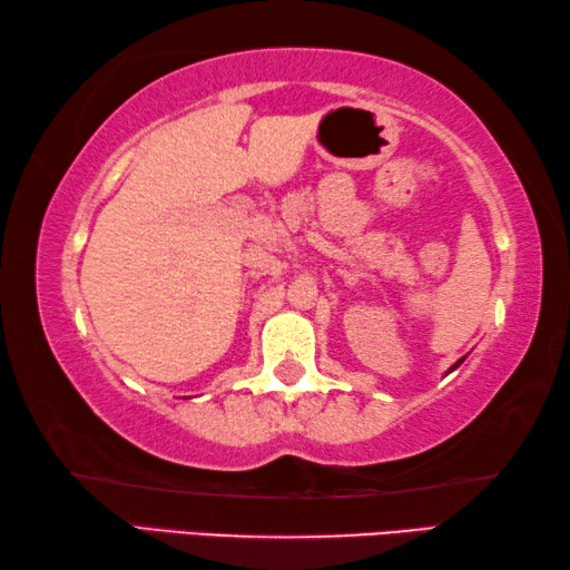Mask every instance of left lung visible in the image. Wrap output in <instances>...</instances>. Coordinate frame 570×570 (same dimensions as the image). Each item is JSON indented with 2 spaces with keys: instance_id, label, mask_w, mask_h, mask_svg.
<instances>
[{
  "instance_id": "obj_1",
  "label": "left lung",
  "mask_w": 570,
  "mask_h": 570,
  "mask_svg": "<svg viewBox=\"0 0 570 570\" xmlns=\"http://www.w3.org/2000/svg\"><path fill=\"white\" fill-rule=\"evenodd\" d=\"M462 360H465V356H462ZM462 360H460V362H455V364H452V370H458V366L462 364ZM452 370H450V372H452Z\"/></svg>"
}]
</instances>
